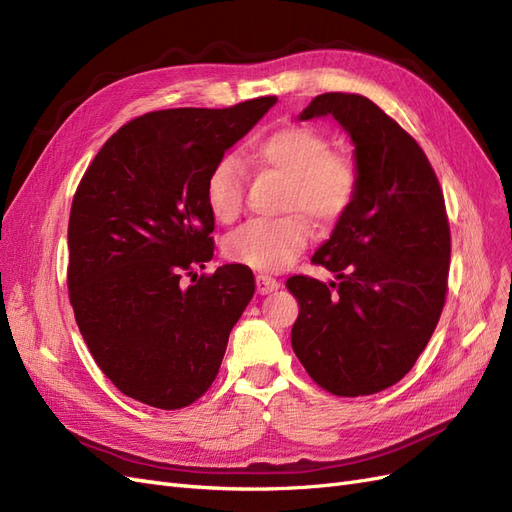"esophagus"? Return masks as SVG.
I'll use <instances>...</instances> for the list:
<instances>
[{"instance_id":"1","label":"esophagus","mask_w":512,"mask_h":512,"mask_svg":"<svg viewBox=\"0 0 512 512\" xmlns=\"http://www.w3.org/2000/svg\"><path fill=\"white\" fill-rule=\"evenodd\" d=\"M277 288H280V282H277L275 277H271V275H258L256 277L258 294H269V292H275Z\"/></svg>"}]
</instances>
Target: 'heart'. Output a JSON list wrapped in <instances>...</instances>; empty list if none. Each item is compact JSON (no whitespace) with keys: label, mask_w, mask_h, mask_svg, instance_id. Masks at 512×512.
<instances>
[{"label":"heart","mask_w":512,"mask_h":512,"mask_svg":"<svg viewBox=\"0 0 512 512\" xmlns=\"http://www.w3.org/2000/svg\"><path fill=\"white\" fill-rule=\"evenodd\" d=\"M256 173L286 179L282 211L275 220H254L224 243L230 260L258 271H282L305 250L312 228L304 218L327 228L346 218L361 192V166L350 151L333 149L329 136L303 123L277 128L245 151ZM245 170L232 160L215 162L207 175L205 200L222 224L235 222L243 211Z\"/></svg>","instance_id":"heart-1"}]
</instances>
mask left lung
<instances>
[{
  "label": "left lung",
  "instance_id": "1",
  "mask_svg": "<svg viewBox=\"0 0 512 512\" xmlns=\"http://www.w3.org/2000/svg\"><path fill=\"white\" fill-rule=\"evenodd\" d=\"M331 115L350 134L361 192L312 256L337 275L288 277L299 299L292 350L320 389L374 395L414 367L448 292L451 228L440 181L414 138L359 94L316 96L301 119Z\"/></svg>",
  "mask_w": 512,
  "mask_h": 512
}]
</instances>
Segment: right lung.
<instances>
[{
	"instance_id": "1",
	"label": "right lung",
	"mask_w": 512,
	"mask_h": 512,
	"mask_svg": "<svg viewBox=\"0 0 512 512\" xmlns=\"http://www.w3.org/2000/svg\"><path fill=\"white\" fill-rule=\"evenodd\" d=\"M275 102L136 117L108 138L76 188L68 222L76 324L104 376L151 408L179 410L207 393L254 297L250 267L196 273L215 247L205 183Z\"/></svg>"
}]
</instances>
